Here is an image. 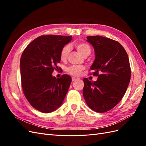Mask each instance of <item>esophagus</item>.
I'll list each match as a JSON object with an SVG mask.
<instances>
[{
    "label": "esophagus",
    "instance_id": "1",
    "mask_svg": "<svg viewBox=\"0 0 146 146\" xmlns=\"http://www.w3.org/2000/svg\"><path fill=\"white\" fill-rule=\"evenodd\" d=\"M78 78H76V77H72V81H76V80H77Z\"/></svg>",
    "mask_w": 146,
    "mask_h": 146
}]
</instances>
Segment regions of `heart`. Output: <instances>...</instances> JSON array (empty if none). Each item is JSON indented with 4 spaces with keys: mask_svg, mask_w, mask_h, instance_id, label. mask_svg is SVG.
<instances>
[{
    "mask_svg": "<svg viewBox=\"0 0 146 146\" xmlns=\"http://www.w3.org/2000/svg\"><path fill=\"white\" fill-rule=\"evenodd\" d=\"M74 47L76 48L77 52L83 57H86L91 52V48L88 44L84 42H78L75 43ZM70 52V47L69 46H65L63 47L60 52V59L64 61L68 58V56ZM85 69V67L83 66L72 65L67 68V72L70 75L73 76H78L81 74L82 70Z\"/></svg>",
    "mask_w": 146,
    "mask_h": 146,
    "instance_id": "1",
    "label": "heart"
}]
</instances>
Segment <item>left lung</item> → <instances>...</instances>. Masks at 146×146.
Returning <instances> with one entry per match:
<instances>
[{
  "label": "left lung",
  "mask_w": 146,
  "mask_h": 146,
  "mask_svg": "<svg viewBox=\"0 0 146 146\" xmlns=\"http://www.w3.org/2000/svg\"><path fill=\"white\" fill-rule=\"evenodd\" d=\"M87 41L94 48L95 60L90 69L98 78L93 82L83 79V95L91 110L107 112L115 107L125 93L131 77L129 59L124 48L116 41L89 36Z\"/></svg>",
  "instance_id": "left-lung-1"
}]
</instances>
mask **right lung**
Wrapping results in <instances>:
<instances>
[{
	"label": "right lung",
	"instance_id": "add662e5",
	"mask_svg": "<svg viewBox=\"0 0 146 146\" xmlns=\"http://www.w3.org/2000/svg\"><path fill=\"white\" fill-rule=\"evenodd\" d=\"M72 36L42 35L26 47L21 57L20 69L23 92L33 108L48 113L59 108L71 83L70 76H52L60 62V52Z\"/></svg>",
	"mask_w": 146,
	"mask_h": 146
}]
</instances>
